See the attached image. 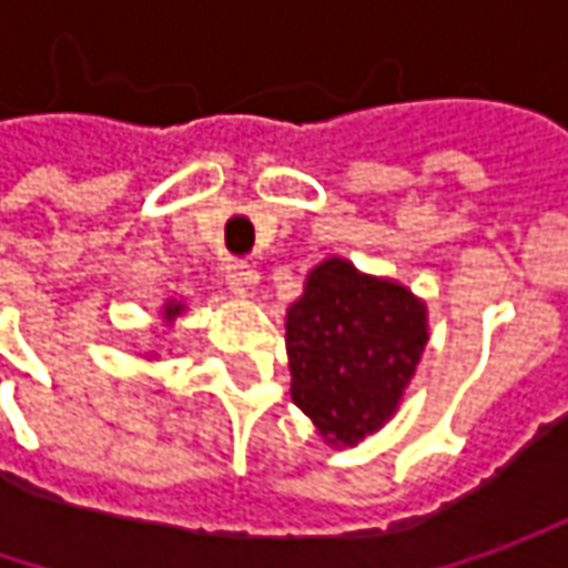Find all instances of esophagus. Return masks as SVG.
I'll return each instance as SVG.
<instances>
[{"label": "esophagus", "instance_id": "obj_1", "mask_svg": "<svg viewBox=\"0 0 568 568\" xmlns=\"http://www.w3.org/2000/svg\"><path fill=\"white\" fill-rule=\"evenodd\" d=\"M224 281H227L233 294H246L250 287L258 284V272H255V265H246V262H227L224 265Z\"/></svg>", "mask_w": 568, "mask_h": 568}]
</instances>
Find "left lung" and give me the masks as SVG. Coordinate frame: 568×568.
<instances>
[{
	"label": "left lung",
	"mask_w": 568,
	"mask_h": 568,
	"mask_svg": "<svg viewBox=\"0 0 568 568\" xmlns=\"http://www.w3.org/2000/svg\"><path fill=\"white\" fill-rule=\"evenodd\" d=\"M294 404L332 446H354L402 402L426 344L424 303L402 284L322 262L287 310Z\"/></svg>",
	"instance_id": "left-lung-1"
}]
</instances>
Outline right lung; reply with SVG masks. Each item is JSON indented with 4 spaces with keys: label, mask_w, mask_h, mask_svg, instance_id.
Returning a JSON list of instances; mask_svg holds the SVG:
<instances>
[{
    "label": "right lung",
    "mask_w": 568,
    "mask_h": 568,
    "mask_svg": "<svg viewBox=\"0 0 568 568\" xmlns=\"http://www.w3.org/2000/svg\"><path fill=\"white\" fill-rule=\"evenodd\" d=\"M180 313V306H166V316H176Z\"/></svg>",
    "instance_id": "add662e5"
}]
</instances>
